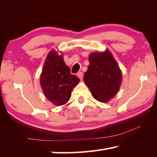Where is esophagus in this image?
<instances>
[{
  "label": "esophagus",
  "mask_w": 157,
  "mask_h": 157,
  "mask_svg": "<svg viewBox=\"0 0 157 157\" xmlns=\"http://www.w3.org/2000/svg\"><path fill=\"white\" fill-rule=\"evenodd\" d=\"M77 76L79 78L81 79H82L83 78V72H78V74H77Z\"/></svg>",
  "instance_id": "1"
}]
</instances>
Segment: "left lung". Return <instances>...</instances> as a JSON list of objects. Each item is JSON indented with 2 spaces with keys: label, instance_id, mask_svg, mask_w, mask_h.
I'll return each mask as SVG.
<instances>
[{
  "label": "left lung",
  "instance_id": "1",
  "mask_svg": "<svg viewBox=\"0 0 157 157\" xmlns=\"http://www.w3.org/2000/svg\"><path fill=\"white\" fill-rule=\"evenodd\" d=\"M89 66L83 81L94 98L107 102L119 91L122 81L121 72L110 51L95 52L89 57Z\"/></svg>",
  "mask_w": 157,
  "mask_h": 157
}]
</instances>
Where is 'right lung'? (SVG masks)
Returning <instances> with one entry per match:
<instances>
[{"instance_id":"right-lung-1","label":"right lung","mask_w":157,"mask_h":157,"mask_svg":"<svg viewBox=\"0 0 157 157\" xmlns=\"http://www.w3.org/2000/svg\"><path fill=\"white\" fill-rule=\"evenodd\" d=\"M80 79L71 74L70 68L64 63L62 55L51 51L44 62L40 83L46 97L56 106L66 104L71 91Z\"/></svg>"}]
</instances>
